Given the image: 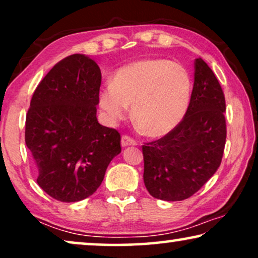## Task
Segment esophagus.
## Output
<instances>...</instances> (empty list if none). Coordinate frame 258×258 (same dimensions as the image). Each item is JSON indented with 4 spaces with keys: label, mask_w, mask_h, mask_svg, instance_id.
<instances>
[{
    "label": "esophagus",
    "mask_w": 258,
    "mask_h": 258,
    "mask_svg": "<svg viewBox=\"0 0 258 258\" xmlns=\"http://www.w3.org/2000/svg\"><path fill=\"white\" fill-rule=\"evenodd\" d=\"M121 144L122 147H129V146H136L137 142L133 139V137H130L128 135H123L121 140Z\"/></svg>",
    "instance_id": "esophagus-1"
}]
</instances>
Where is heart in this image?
<instances>
[{
  "label": "heart",
  "instance_id": "1",
  "mask_svg": "<svg viewBox=\"0 0 258 258\" xmlns=\"http://www.w3.org/2000/svg\"><path fill=\"white\" fill-rule=\"evenodd\" d=\"M192 81L179 63L143 58L116 70L111 83L98 94V103L110 121L123 118L133 104V118L150 137L171 133L183 121L191 98Z\"/></svg>",
  "mask_w": 258,
  "mask_h": 258
}]
</instances>
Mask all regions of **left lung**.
Here are the masks:
<instances>
[{
  "label": "left lung",
  "instance_id": "left-lung-1",
  "mask_svg": "<svg viewBox=\"0 0 258 258\" xmlns=\"http://www.w3.org/2000/svg\"><path fill=\"white\" fill-rule=\"evenodd\" d=\"M225 98L213 70L195 59L189 109L171 133L142 147L146 188L155 199L183 201L199 191L217 171L227 124Z\"/></svg>",
  "mask_w": 258,
  "mask_h": 258
}]
</instances>
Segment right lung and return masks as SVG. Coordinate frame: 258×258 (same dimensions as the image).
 Here are the masks:
<instances>
[{
  "label": "right lung",
  "instance_id": "right-lung-1",
  "mask_svg": "<svg viewBox=\"0 0 258 258\" xmlns=\"http://www.w3.org/2000/svg\"><path fill=\"white\" fill-rule=\"evenodd\" d=\"M101 80L94 59L74 54L52 67L31 97L26 144L37 168V184L61 202L93 195L121 153L119 133L96 117Z\"/></svg>",
  "mask_w": 258,
  "mask_h": 258
}]
</instances>
